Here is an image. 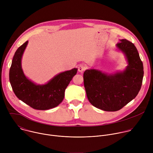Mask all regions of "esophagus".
<instances>
[{"label": "esophagus", "instance_id": "34e87169", "mask_svg": "<svg viewBox=\"0 0 153 153\" xmlns=\"http://www.w3.org/2000/svg\"><path fill=\"white\" fill-rule=\"evenodd\" d=\"M86 67L85 65L81 64V65H79V67H78V71L80 73H82L84 70H86Z\"/></svg>", "mask_w": 153, "mask_h": 153}]
</instances>
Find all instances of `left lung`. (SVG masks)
Masks as SVG:
<instances>
[{
    "label": "left lung",
    "instance_id": "1",
    "mask_svg": "<svg viewBox=\"0 0 153 153\" xmlns=\"http://www.w3.org/2000/svg\"><path fill=\"white\" fill-rule=\"evenodd\" d=\"M116 47L124 54L128 63L123 71L107 74L90 69L83 73L89 102L106 111H118L134 99L141 88L143 77V63L133 43L122 39Z\"/></svg>",
    "mask_w": 153,
    "mask_h": 153
}]
</instances>
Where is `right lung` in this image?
<instances>
[{
  "instance_id": "add662e5",
  "label": "right lung",
  "mask_w": 153,
  "mask_h": 153,
  "mask_svg": "<svg viewBox=\"0 0 153 153\" xmlns=\"http://www.w3.org/2000/svg\"><path fill=\"white\" fill-rule=\"evenodd\" d=\"M28 41L16 50L10 69L9 77L13 90L19 99L38 110H46L58 106L63 100L65 91L77 69L61 73L47 83L37 85L24 74L21 60Z\"/></svg>"
}]
</instances>
